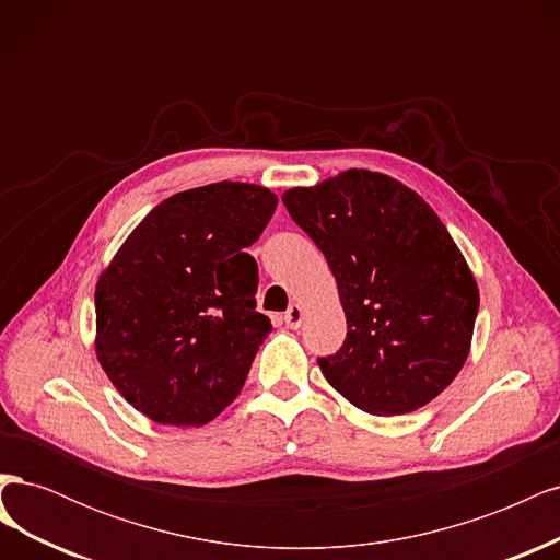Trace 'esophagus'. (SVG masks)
Returning a JSON list of instances; mask_svg holds the SVG:
<instances>
[{
  "instance_id": "1",
  "label": "esophagus",
  "mask_w": 560,
  "mask_h": 560,
  "mask_svg": "<svg viewBox=\"0 0 560 560\" xmlns=\"http://www.w3.org/2000/svg\"><path fill=\"white\" fill-rule=\"evenodd\" d=\"M301 322H303V308L299 306V303H292L290 311L284 313V325L290 329H299Z\"/></svg>"
}]
</instances>
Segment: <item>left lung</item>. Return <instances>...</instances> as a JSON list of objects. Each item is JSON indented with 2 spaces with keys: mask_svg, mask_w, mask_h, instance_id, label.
I'll use <instances>...</instances> for the list:
<instances>
[{
  "mask_svg": "<svg viewBox=\"0 0 560 560\" xmlns=\"http://www.w3.org/2000/svg\"><path fill=\"white\" fill-rule=\"evenodd\" d=\"M325 254L346 311L343 348L317 364L329 385L374 416L411 413L467 362L479 287L442 219L383 173H338L282 194Z\"/></svg>",
  "mask_w": 560,
  "mask_h": 560,
  "instance_id": "left-lung-1",
  "label": "left lung"
}]
</instances>
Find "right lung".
Here are the masks:
<instances>
[{
	"label": "right lung",
	"mask_w": 560,
	"mask_h": 560,
	"mask_svg": "<svg viewBox=\"0 0 560 560\" xmlns=\"http://www.w3.org/2000/svg\"><path fill=\"white\" fill-rule=\"evenodd\" d=\"M266 186L217 182L165 198L95 284V354L135 409L200 428L241 395L273 329L257 313L259 268L245 252L273 217Z\"/></svg>",
	"instance_id": "add662e5"
}]
</instances>
